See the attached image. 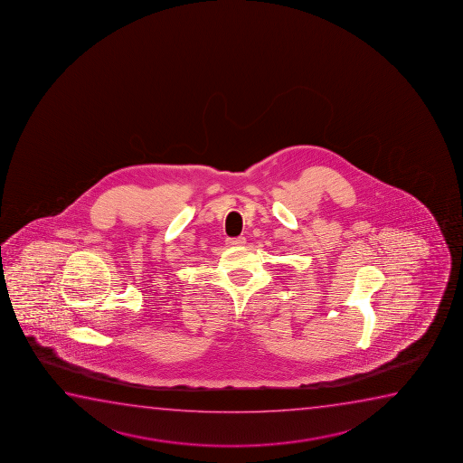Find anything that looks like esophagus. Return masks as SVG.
Instances as JSON below:
<instances>
[{
    "label": "esophagus",
    "instance_id": "34e87169",
    "mask_svg": "<svg viewBox=\"0 0 463 463\" xmlns=\"http://www.w3.org/2000/svg\"><path fill=\"white\" fill-rule=\"evenodd\" d=\"M226 243L229 247H243L247 243L245 237H232V239H226Z\"/></svg>",
    "mask_w": 463,
    "mask_h": 463
}]
</instances>
